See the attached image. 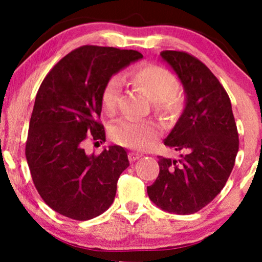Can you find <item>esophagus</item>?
I'll use <instances>...</instances> for the list:
<instances>
[{
	"instance_id": "obj_1",
	"label": "esophagus",
	"mask_w": 262,
	"mask_h": 262,
	"mask_svg": "<svg viewBox=\"0 0 262 262\" xmlns=\"http://www.w3.org/2000/svg\"><path fill=\"white\" fill-rule=\"evenodd\" d=\"M140 156H141V154H139V152L132 151V152H129L128 158H129V160H130V161H135V160H138V159H139Z\"/></svg>"
}]
</instances>
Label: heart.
<instances>
[{
	"label": "heart",
	"instance_id": "obj_1",
	"mask_svg": "<svg viewBox=\"0 0 262 262\" xmlns=\"http://www.w3.org/2000/svg\"><path fill=\"white\" fill-rule=\"evenodd\" d=\"M134 85L146 92L156 114L161 117H173L182 110V96L177 91L179 81L175 74L166 68L156 64H143L129 73ZM123 82L117 75L110 77L101 93V104L108 116H113L118 108ZM158 124L151 121L121 119L111 128V137L119 145L125 148L148 149L158 139Z\"/></svg>",
	"mask_w": 262,
	"mask_h": 262
}]
</instances>
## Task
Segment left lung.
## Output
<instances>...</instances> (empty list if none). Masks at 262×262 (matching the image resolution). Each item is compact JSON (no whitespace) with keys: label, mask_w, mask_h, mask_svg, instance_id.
<instances>
[{"label":"left lung","mask_w":262,"mask_h":262,"mask_svg":"<svg viewBox=\"0 0 262 262\" xmlns=\"http://www.w3.org/2000/svg\"><path fill=\"white\" fill-rule=\"evenodd\" d=\"M160 55L186 93L185 110L164 144L186 154L180 160L159 156L160 171L148 196L162 210L192 214L223 189L235 164L239 135L229 96L212 71L186 52Z\"/></svg>","instance_id":"left-lung-1"}]
</instances>
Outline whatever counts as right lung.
Segmentation results:
<instances>
[{
	"label": "right lung",
	"mask_w": 262,
	"mask_h": 262,
	"mask_svg": "<svg viewBox=\"0 0 262 262\" xmlns=\"http://www.w3.org/2000/svg\"><path fill=\"white\" fill-rule=\"evenodd\" d=\"M141 58L137 50L83 45L54 65L39 87L26 158L38 193L59 214L89 221L113 203L129 166L127 151L113 145L87 155L83 144L106 140L100 122L104 83Z\"/></svg>",
	"instance_id": "obj_1"
}]
</instances>
